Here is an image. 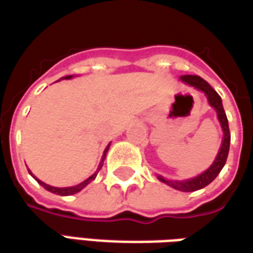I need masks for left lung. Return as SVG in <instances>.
Returning <instances> with one entry per match:
<instances>
[{
    "mask_svg": "<svg viewBox=\"0 0 253 253\" xmlns=\"http://www.w3.org/2000/svg\"><path fill=\"white\" fill-rule=\"evenodd\" d=\"M181 80L184 83L192 85L195 88L203 91L207 99H209L210 106H212L215 109L216 116H218V120L221 123L222 130H223V140H222L221 148L218 151V155H216L214 164L210 166L209 169L206 170L204 173H202L198 177L195 178H191V180L187 181H173L168 180L162 175H158V180L168 184L169 187L174 188V189H178V191H182V192H193V191H199L202 188L207 187L210 182L215 180V177L219 174V171L222 170V168L225 166L227 159V154H229V147H230V130H229V123H227L226 113L223 110V106H222V99L221 96L218 95L215 89L212 88L206 80L200 78V76H195V75H184L181 76Z\"/></svg>",
    "mask_w": 253,
    "mask_h": 253,
    "instance_id": "1",
    "label": "left lung"
}]
</instances>
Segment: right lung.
<instances>
[{
	"mask_svg": "<svg viewBox=\"0 0 253 253\" xmlns=\"http://www.w3.org/2000/svg\"><path fill=\"white\" fill-rule=\"evenodd\" d=\"M71 78H72V76H65V79H71ZM109 147H110V143H109L106 148H105V152H103V155H102V159H101V162H99V166H98V169H96V171H95L94 174L91 175V177H88L87 180H84L83 182H80L79 185H75V187H68V188L51 187V185H47V184H44V182H42L41 180H38L37 177L32 174L30 170H28V171H30V174H31L32 177H34V178H35V180H37L38 182H39V184H41V185L44 188V189H47L49 192H53V193H55V195H60V196H69V195H75V193L80 192V191H82L84 187H87V185H88L91 181L95 180L96 174L99 173V170H101L102 166H103V161H105V158H106V152L109 151Z\"/></svg>",
	"mask_w": 253,
	"mask_h": 253,
	"instance_id": "1",
	"label": "right lung"
}]
</instances>
